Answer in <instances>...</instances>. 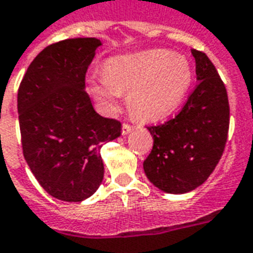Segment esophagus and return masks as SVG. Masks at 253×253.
I'll list each match as a JSON object with an SVG mask.
<instances>
[{
    "label": "esophagus",
    "instance_id": "obj_1",
    "mask_svg": "<svg viewBox=\"0 0 253 253\" xmlns=\"http://www.w3.org/2000/svg\"><path fill=\"white\" fill-rule=\"evenodd\" d=\"M132 129H133V125L128 124V123H124V124H123V134H128Z\"/></svg>",
    "mask_w": 253,
    "mask_h": 253
}]
</instances>
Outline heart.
<instances>
[{
  "label": "heart",
  "instance_id": "b5f03b06",
  "mask_svg": "<svg viewBox=\"0 0 253 253\" xmlns=\"http://www.w3.org/2000/svg\"><path fill=\"white\" fill-rule=\"evenodd\" d=\"M193 83V68L181 54L154 48L107 60L104 74L89 76V92L109 111L128 93L129 108L137 117L156 120L174 112Z\"/></svg>",
  "mask_w": 253,
  "mask_h": 253
}]
</instances>
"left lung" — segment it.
<instances>
[{
	"instance_id": "left-lung-1",
	"label": "left lung",
	"mask_w": 253,
	"mask_h": 253,
	"mask_svg": "<svg viewBox=\"0 0 253 253\" xmlns=\"http://www.w3.org/2000/svg\"><path fill=\"white\" fill-rule=\"evenodd\" d=\"M198 84L178 115L150 125L153 148L144 161L149 181L169 194L201 186L214 171L224 152L230 128L226 85L203 51L191 50Z\"/></svg>"
}]
</instances>
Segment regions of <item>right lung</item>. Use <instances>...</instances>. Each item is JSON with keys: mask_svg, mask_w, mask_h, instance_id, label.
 <instances>
[{"mask_svg": "<svg viewBox=\"0 0 253 253\" xmlns=\"http://www.w3.org/2000/svg\"><path fill=\"white\" fill-rule=\"evenodd\" d=\"M101 44L71 38L43 48L18 88V119L25 160L51 197L80 202L104 177L100 149L121 134V123L95 112L85 72Z\"/></svg>", "mask_w": 253, "mask_h": 253, "instance_id": "obj_1", "label": "right lung"}]
</instances>
